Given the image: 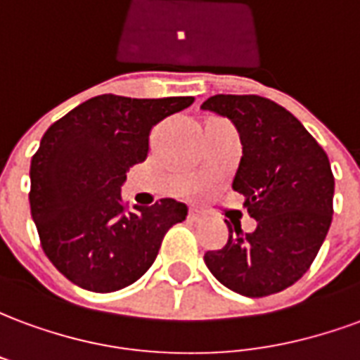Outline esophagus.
I'll return each mask as SVG.
<instances>
[{
	"mask_svg": "<svg viewBox=\"0 0 360 360\" xmlns=\"http://www.w3.org/2000/svg\"><path fill=\"white\" fill-rule=\"evenodd\" d=\"M188 218H191V219H202L204 214L198 210V208H191V210H188Z\"/></svg>",
	"mask_w": 360,
	"mask_h": 360,
	"instance_id": "34e87169",
	"label": "esophagus"
}]
</instances>
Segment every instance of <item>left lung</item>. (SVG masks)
Listing matches in <instances>:
<instances>
[{
    "label": "left lung",
    "instance_id": "obj_1",
    "mask_svg": "<svg viewBox=\"0 0 360 360\" xmlns=\"http://www.w3.org/2000/svg\"><path fill=\"white\" fill-rule=\"evenodd\" d=\"M202 110L231 119L243 144L233 191L257 219L252 233L229 227L224 249L204 262L214 278L245 297L293 285L324 243L333 214V173L314 136L293 113L262 96L216 94Z\"/></svg>",
    "mask_w": 360,
    "mask_h": 360
}]
</instances>
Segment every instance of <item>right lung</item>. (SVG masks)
<instances>
[{
  "label": "right lung",
  "instance_id": "1",
  "mask_svg": "<svg viewBox=\"0 0 360 360\" xmlns=\"http://www.w3.org/2000/svg\"><path fill=\"white\" fill-rule=\"evenodd\" d=\"M193 102L102 94L46 131L30 162V214L46 257L75 285L94 293L131 285L154 264L167 229L187 218L173 198L129 210L121 185L148 156L152 127Z\"/></svg>",
  "mask_w": 360,
  "mask_h": 360
}]
</instances>
